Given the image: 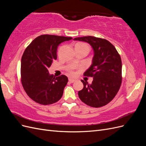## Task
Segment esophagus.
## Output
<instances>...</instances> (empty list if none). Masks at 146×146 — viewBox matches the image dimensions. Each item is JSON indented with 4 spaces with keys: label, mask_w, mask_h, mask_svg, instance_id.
I'll use <instances>...</instances> for the list:
<instances>
[{
    "label": "esophagus",
    "mask_w": 146,
    "mask_h": 146,
    "mask_svg": "<svg viewBox=\"0 0 146 146\" xmlns=\"http://www.w3.org/2000/svg\"><path fill=\"white\" fill-rule=\"evenodd\" d=\"M75 81H76V80H75V79H73V78H69V82L70 83H74Z\"/></svg>",
    "instance_id": "esophagus-1"
}]
</instances>
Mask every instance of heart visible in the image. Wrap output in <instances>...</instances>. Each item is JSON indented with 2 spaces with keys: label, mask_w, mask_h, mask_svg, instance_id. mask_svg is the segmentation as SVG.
Instances as JSON below:
<instances>
[{
  "label": "heart",
  "mask_w": 146,
  "mask_h": 146,
  "mask_svg": "<svg viewBox=\"0 0 146 146\" xmlns=\"http://www.w3.org/2000/svg\"><path fill=\"white\" fill-rule=\"evenodd\" d=\"M76 46H87L86 44L85 43H83V42H79V43H77L76 44ZM72 74H73L72 72Z\"/></svg>",
  "instance_id": "obj_1"
}]
</instances>
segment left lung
I'll return each instance as SVG.
<instances>
[{
	"label": "left lung",
	"instance_id": "1",
	"mask_svg": "<svg viewBox=\"0 0 146 146\" xmlns=\"http://www.w3.org/2000/svg\"><path fill=\"white\" fill-rule=\"evenodd\" d=\"M74 40L90 44L94 50L92 64L84 76L93 77L91 84L83 80V88L78 91L79 98L85 104L99 108L108 104L117 94L122 83L121 56L107 39L88 36Z\"/></svg>",
	"mask_w": 146,
	"mask_h": 146
}]
</instances>
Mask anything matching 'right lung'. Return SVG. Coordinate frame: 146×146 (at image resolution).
Segmentation results:
<instances>
[{
  "label": "right lung",
  "mask_w": 146,
  "mask_h": 146,
  "mask_svg": "<svg viewBox=\"0 0 146 146\" xmlns=\"http://www.w3.org/2000/svg\"><path fill=\"white\" fill-rule=\"evenodd\" d=\"M72 39L42 35L25 48L21 58V82L26 93L36 102L50 105L62 97L68 78L64 75L54 77L48 73V68L57 58V47L60 44Z\"/></svg>",
  "instance_id": "right-lung-1"
}]
</instances>
